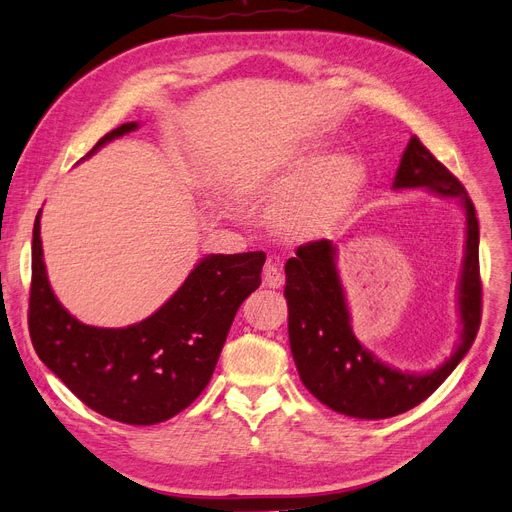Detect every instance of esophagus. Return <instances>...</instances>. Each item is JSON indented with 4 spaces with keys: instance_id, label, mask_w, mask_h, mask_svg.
<instances>
[{
    "instance_id": "1",
    "label": "esophagus",
    "mask_w": 512,
    "mask_h": 512,
    "mask_svg": "<svg viewBox=\"0 0 512 512\" xmlns=\"http://www.w3.org/2000/svg\"><path fill=\"white\" fill-rule=\"evenodd\" d=\"M262 281L266 287H273V289H279L285 283V277L281 273V266L277 260H268V264L264 266Z\"/></svg>"
}]
</instances>
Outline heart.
I'll return each instance as SVG.
<instances>
[{
    "label": "heart",
    "instance_id": "b5f03b06",
    "mask_svg": "<svg viewBox=\"0 0 512 512\" xmlns=\"http://www.w3.org/2000/svg\"><path fill=\"white\" fill-rule=\"evenodd\" d=\"M366 184V167L353 155L330 157L322 146L302 148L281 161H254L239 169L237 194L277 202L275 227L293 239L333 231Z\"/></svg>",
    "mask_w": 512,
    "mask_h": 512
}]
</instances>
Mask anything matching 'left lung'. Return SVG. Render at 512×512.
Masks as SVG:
<instances>
[{"label":"left lung","mask_w":512,"mask_h":512,"mask_svg":"<svg viewBox=\"0 0 512 512\" xmlns=\"http://www.w3.org/2000/svg\"><path fill=\"white\" fill-rule=\"evenodd\" d=\"M393 188H424L444 198H457L465 208L467 242L459 283L461 343L440 368L428 374L399 372L359 345L337 273L333 242L318 239L299 246L295 258L285 264L289 345L299 378L320 403L359 419L393 417L426 401L459 366L482 322L479 225L467 190L417 136H411L405 148Z\"/></svg>","instance_id":"obj_1"}]
</instances>
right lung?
Returning a JSON list of instances; mask_svg holds the SVG:
<instances>
[{
    "label": "right lung",
    "mask_w": 512,
    "mask_h": 512,
    "mask_svg": "<svg viewBox=\"0 0 512 512\" xmlns=\"http://www.w3.org/2000/svg\"><path fill=\"white\" fill-rule=\"evenodd\" d=\"M105 134L86 157L136 130ZM264 252L210 254L146 320L99 328L76 320L51 291L41 246V210L33 229L28 330L41 362L93 411L130 426H153L190 407L215 372L235 312L258 289Z\"/></svg>",
    "instance_id": "add662e5"
}]
</instances>
